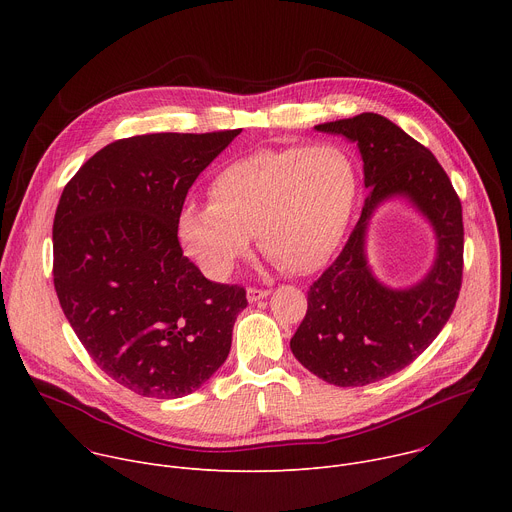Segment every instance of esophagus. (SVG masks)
Listing matches in <instances>:
<instances>
[{
	"mask_svg": "<svg viewBox=\"0 0 512 512\" xmlns=\"http://www.w3.org/2000/svg\"><path fill=\"white\" fill-rule=\"evenodd\" d=\"M269 296V289H259V287H249L247 289V300L249 302H259Z\"/></svg>",
	"mask_w": 512,
	"mask_h": 512,
	"instance_id": "1",
	"label": "esophagus"
}]
</instances>
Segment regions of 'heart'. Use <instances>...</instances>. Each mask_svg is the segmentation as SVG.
I'll return each instance as SVG.
<instances>
[{
	"label": "heart",
	"instance_id": "1",
	"mask_svg": "<svg viewBox=\"0 0 512 512\" xmlns=\"http://www.w3.org/2000/svg\"><path fill=\"white\" fill-rule=\"evenodd\" d=\"M356 194L354 164L336 145L259 150L214 174L212 202H184L178 237L216 279L247 257L251 233L281 269L308 275L340 247Z\"/></svg>",
	"mask_w": 512,
	"mask_h": 512
}]
</instances>
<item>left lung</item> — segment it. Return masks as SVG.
Returning a JSON list of instances; mask_svg holds the SVG:
<instances>
[{
  "label": "left lung",
  "mask_w": 512,
  "mask_h": 512,
  "mask_svg": "<svg viewBox=\"0 0 512 512\" xmlns=\"http://www.w3.org/2000/svg\"><path fill=\"white\" fill-rule=\"evenodd\" d=\"M316 129L356 141L371 194L336 261L310 285L306 318L289 346L322 381L362 387L405 369L450 320L464 269L462 204L435 156L387 117L360 113ZM391 195H407L438 239L432 271L407 290L377 282L363 257L368 218Z\"/></svg>",
  "instance_id": "left-lung-1"
}]
</instances>
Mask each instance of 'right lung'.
Here are the masks:
<instances>
[{"mask_svg": "<svg viewBox=\"0 0 512 512\" xmlns=\"http://www.w3.org/2000/svg\"><path fill=\"white\" fill-rule=\"evenodd\" d=\"M241 129L117 139L70 178L52 225L60 308L97 367L143 397L178 399L227 360L247 308L184 255L178 212Z\"/></svg>", "mask_w": 512, "mask_h": 512, "instance_id": "obj_1", "label": "right lung"}]
</instances>
